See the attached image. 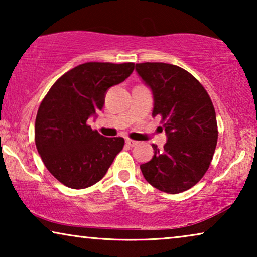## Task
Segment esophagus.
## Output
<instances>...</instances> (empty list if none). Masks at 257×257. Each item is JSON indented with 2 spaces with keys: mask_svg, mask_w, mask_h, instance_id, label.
I'll return each mask as SVG.
<instances>
[{
  "mask_svg": "<svg viewBox=\"0 0 257 257\" xmlns=\"http://www.w3.org/2000/svg\"><path fill=\"white\" fill-rule=\"evenodd\" d=\"M137 142H135V140H131V139H126V145H128V146H131V147H135V146H137Z\"/></svg>",
  "mask_w": 257,
  "mask_h": 257,
  "instance_id": "esophagus-1",
  "label": "esophagus"
}]
</instances>
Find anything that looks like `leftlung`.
<instances>
[{
    "instance_id": "left-lung-1",
    "label": "left lung",
    "mask_w": 257,
    "mask_h": 257,
    "mask_svg": "<svg viewBox=\"0 0 257 257\" xmlns=\"http://www.w3.org/2000/svg\"><path fill=\"white\" fill-rule=\"evenodd\" d=\"M136 71L153 93L152 115L161 117L167 143L140 165L144 178L168 194L198 184L212 163L217 143L216 114L201 83L180 66L139 63Z\"/></svg>"
}]
</instances>
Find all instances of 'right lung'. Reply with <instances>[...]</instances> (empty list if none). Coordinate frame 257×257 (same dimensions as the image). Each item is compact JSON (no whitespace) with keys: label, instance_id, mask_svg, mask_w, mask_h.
Returning a JSON list of instances; mask_svg holds the SVG:
<instances>
[{"label":"right lung","instance_id":"obj_1","mask_svg":"<svg viewBox=\"0 0 257 257\" xmlns=\"http://www.w3.org/2000/svg\"><path fill=\"white\" fill-rule=\"evenodd\" d=\"M133 69V63H84L59 77L42 100L35 143L45 167L66 187L96 184L124 147V138L103 137L87 119L103 108L106 91L124 82Z\"/></svg>","mask_w":257,"mask_h":257}]
</instances>
